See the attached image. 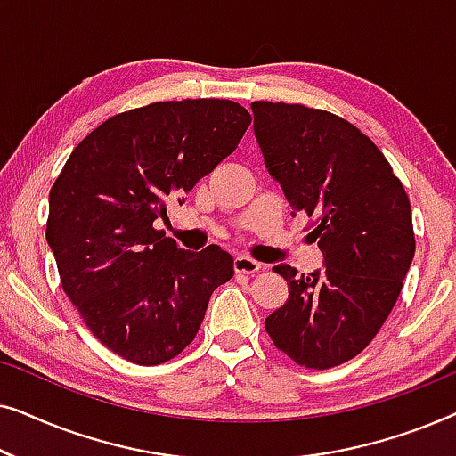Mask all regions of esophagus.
Wrapping results in <instances>:
<instances>
[{
  "label": "esophagus",
  "instance_id": "esophagus-1",
  "mask_svg": "<svg viewBox=\"0 0 456 456\" xmlns=\"http://www.w3.org/2000/svg\"><path fill=\"white\" fill-rule=\"evenodd\" d=\"M264 267H265L264 264H259V261L247 257V255H240V257L234 259V272L236 273H248V276H253V273L261 272Z\"/></svg>",
  "mask_w": 456,
  "mask_h": 456
}]
</instances>
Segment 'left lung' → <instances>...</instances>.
Instances as JSON below:
<instances>
[{
	"label": "left lung",
	"instance_id": "1",
	"mask_svg": "<svg viewBox=\"0 0 456 456\" xmlns=\"http://www.w3.org/2000/svg\"><path fill=\"white\" fill-rule=\"evenodd\" d=\"M265 167L311 220L322 272L276 265L289 298L265 317L273 346L307 370L346 363L376 338L415 255L411 203L370 136L301 103L253 102Z\"/></svg>",
	"mask_w": 456,
	"mask_h": 456
}]
</instances>
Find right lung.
<instances>
[{
  "mask_svg": "<svg viewBox=\"0 0 456 456\" xmlns=\"http://www.w3.org/2000/svg\"><path fill=\"white\" fill-rule=\"evenodd\" d=\"M251 114L230 99L158 102L111 116L74 147L49 192L45 236L60 282L91 334L136 365L195 340L230 253H191L153 228L167 201L239 147Z\"/></svg>",
  "mask_w": 456,
  "mask_h": 456,
  "instance_id": "1",
  "label": "right lung"
}]
</instances>
